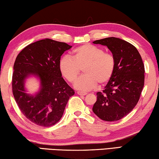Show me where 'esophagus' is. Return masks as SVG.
Instances as JSON below:
<instances>
[{
  "mask_svg": "<svg viewBox=\"0 0 159 159\" xmlns=\"http://www.w3.org/2000/svg\"><path fill=\"white\" fill-rule=\"evenodd\" d=\"M77 94H79L80 96H85L86 94H87L86 92H77Z\"/></svg>",
  "mask_w": 159,
  "mask_h": 159,
  "instance_id": "1",
  "label": "esophagus"
}]
</instances>
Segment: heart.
I'll return each mask as SVG.
<instances>
[{"label": "heart", "mask_w": 159, "mask_h": 159, "mask_svg": "<svg viewBox=\"0 0 159 159\" xmlns=\"http://www.w3.org/2000/svg\"><path fill=\"white\" fill-rule=\"evenodd\" d=\"M116 66L113 54L89 43L75 48L71 58L67 56L62 57L58 64L61 75L71 84L76 81L83 69L84 75L75 84L77 89L81 91L92 90L98 83L106 84L113 77Z\"/></svg>", "instance_id": "obj_1"}]
</instances>
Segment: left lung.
Listing matches in <instances>:
<instances>
[{"label": "left lung", "mask_w": 159, "mask_h": 159, "mask_svg": "<svg viewBox=\"0 0 159 159\" xmlns=\"http://www.w3.org/2000/svg\"><path fill=\"white\" fill-rule=\"evenodd\" d=\"M106 46L116 61V70L103 92L97 93L93 112L105 121H117L132 111L144 84V66L137 49L126 41L116 37L96 40Z\"/></svg>", "instance_id": "8db88e82"}]
</instances>
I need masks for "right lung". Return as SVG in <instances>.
I'll list each match as a JSON object with an SVG mask.
<instances>
[{
    "label": "right lung",
    "instance_id": "obj_1",
    "mask_svg": "<svg viewBox=\"0 0 159 159\" xmlns=\"http://www.w3.org/2000/svg\"><path fill=\"white\" fill-rule=\"evenodd\" d=\"M71 47L46 39L26 46L15 59L12 93L23 115L37 125L51 127L58 123L70 97L75 94L58 67L61 56ZM30 74L39 76L41 81V89L35 95L25 92L24 80Z\"/></svg>",
    "mask_w": 159,
    "mask_h": 159
}]
</instances>
